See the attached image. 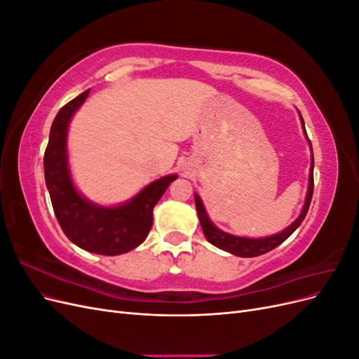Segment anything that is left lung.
<instances>
[{"instance_id": "8db88e82", "label": "left lung", "mask_w": 359, "mask_h": 359, "mask_svg": "<svg viewBox=\"0 0 359 359\" xmlns=\"http://www.w3.org/2000/svg\"><path fill=\"white\" fill-rule=\"evenodd\" d=\"M299 118H301V123H302L304 133H306V137L309 139L307 132H306V127H304V119H302L301 114H299ZM309 144H310V148H311L310 139H309ZM313 168H314V158H313V148H311V168H310V177H309V191H307L306 203H304V206H302L301 215L289 227H286L283 232L276 233L273 236H266V238H243V236H235V235L226 233V232H223L220 229H217V227L211 223L208 214H206L205 206H203L201 198L198 196V194H194V203H196V211H198V215H199V222H201V226H202V231H203L205 238L212 245L224 250V252H229V253H232L235 256H240V257H256V256H260V255H265V253L271 252V250H273V248L278 247L281 243L286 241L287 238L298 229L299 224L302 223L304 219H306V215L309 212L310 202H311V198H313V189H314Z\"/></svg>"}]
</instances>
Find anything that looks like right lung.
Listing matches in <instances>:
<instances>
[{"label": "right lung", "mask_w": 359, "mask_h": 359, "mask_svg": "<svg viewBox=\"0 0 359 359\" xmlns=\"http://www.w3.org/2000/svg\"><path fill=\"white\" fill-rule=\"evenodd\" d=\"M90 90L62 106L53 119L43 157L46 187L62 232L78 247L103 256L130 252L145 241L153 227V210L178 175L163 177L118 206H100L86 201L74 189L67 160V128L73 114Z\"/></svg>", "instance_id": "right-lung-1"}]
</instances>
